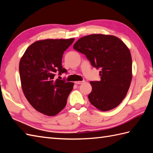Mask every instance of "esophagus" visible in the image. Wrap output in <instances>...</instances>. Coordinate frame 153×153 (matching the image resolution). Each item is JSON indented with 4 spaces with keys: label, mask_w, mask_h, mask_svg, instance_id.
<instances>
[{
    "label": "esophagus",
    "mask_w": 153,
    "mask_h": 153,
    "mask_svg": "<svg viewBox=\"0 0 153 153\" xmlns=\"http://www.w3.org/2000/svg\"><path fill=\"white\" fill-rule=\"evenodd\" d=\"M83 82H85V81H77V82H75V83L77 84V85H79V84H82Z\"/></svg>",
    "instance_id": "1"
}]
</instances>
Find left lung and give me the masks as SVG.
<instances>
[{
    "label": "left lung",
    "instance_id": "1",
    "mask_svg": "<svg viewBox=\"0 0 153 153\" xmlns=\"http://www.w3.org/2000/svg\"><path fill=\"white\" fill-rule=\"evenodd\" d=\"M73 47L85 54L93 66L101 69L100 80L90 82V102L101 111L118 106L126 96L132 79V60L128 47L118 37L103 34L84 36Z\"/></svg>",
    "mask_w": 153,
    "mask_h": 153
}]
</instances>
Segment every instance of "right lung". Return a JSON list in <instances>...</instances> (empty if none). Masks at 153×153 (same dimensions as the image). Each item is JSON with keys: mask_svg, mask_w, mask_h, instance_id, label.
Listing matches in <instances>:
<instances>
[{"mask_svg": "<svg viewBox=\"0 0 153 153\" xmlns=\"http://www.w3.org/2000/svg\"><path fill=\"white\" fill-rule=\"evenodd\" d=\"M68 39H45L29 47L19 64L22 91L33 108L45 115L58 114L66 105L74 83L55 79V73L66 72L62 66L64 52L73 43Z\"/></svg>", "mask_w": 153, "mask_h": 153, "instance_id": "add662e5", "label": "right lung"}]
</instances>
